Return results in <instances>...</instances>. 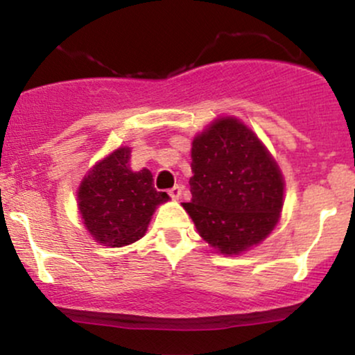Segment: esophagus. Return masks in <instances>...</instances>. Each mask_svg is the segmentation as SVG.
<instances>
[{"label":"esophagus","mask_w":355,"mask_h":355,"mask_svg":"<svg viewBox=\"0 0 355 355\" xmlns=\"http://www.w3.org/2000/svg\"><path fill=\"white\" fill-rule=\"evenodd\" d=\"M182 187L180 185H175L173 189H170L168 190V193H170V197L172 198H175V200H177V198H180V195H182Z\"/></svg>","instance_id":"obj_1"}]
</instances>
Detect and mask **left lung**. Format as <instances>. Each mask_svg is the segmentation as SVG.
I'll use <instances>...</instances> for the list:
<instances>
[{"label":"left lung","mask_w":355,"mask_h":355,"mask_svg":"<svg viewBox=\"0 0 355 355\" xmlns=\"http://www.w3.org/2000/svg\"><path fill=\"white\" fill-rule=\"evenodd\" d=\"M191 172V200L183 209L220 254H242L274 230L284 177L259 137L237 118H218L193 138Z\"/></svg>","instance_id":"obj_1"}]
</instances>
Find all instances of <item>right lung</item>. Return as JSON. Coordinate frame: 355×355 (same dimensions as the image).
Segmentation results:
<instances>
[{
    "label": "right lung",
    "mask_w": 355,
    "mask_h": 355,
    "mask_svg": "<svg viewBox=\"0 0 355 355\" xmlns=\"http://www.w3.org/2000/svg\"><path fill=\"white\" fill-rule=\"evenodd\" d=\"M128 146H120L89 170L78 189L85 227L101 245L123 247L145 235L155 209L168 200L155 190L150 170L132 172Z\"/></svg>",
    "instance_id": "obj_1"
}]
</instances>
